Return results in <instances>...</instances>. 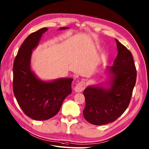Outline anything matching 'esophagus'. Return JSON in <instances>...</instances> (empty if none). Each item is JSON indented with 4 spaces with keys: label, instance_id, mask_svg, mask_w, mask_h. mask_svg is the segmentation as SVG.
<instances>
[{
    "label": "esophagus",
    "instance_id": "esophagus-1",
    "mask_svg": "<svg viewBox=\"0 0 149 149\" xmlns=\"http://www.w3.org/2000/svg\"><path fill=\"white\" fill-rule=\"evenodd\" d=\"M85 83L84 81H80L77 83V85L74 87V91L76 92H81L85 89Z\"/></svg>",
    "mask_w": 149,
    "mask_h": 149
}]
</instances>
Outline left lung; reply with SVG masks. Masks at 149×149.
I'll return each mask as SVG.
<instances>
[{
  "mask_svg": "<svg viewBox=\"0 0 149 149\" xmlns=\"http://www.w3.org/2000/svg\"><path fill=\"white\" fill-rule=\"evenodd\" d=\"M115 40L118 56L113 66L106 68L108 81L90 85L83 91L86 103L83 116L94 125H106L121 116L128 106L135 85L136 71L132 54Z\"/></svg>",
  "mask_w": 149,
  "mask_h": 149,
  "instance_id": "obj_1",
  "label": "left lung"
}]
</instances>
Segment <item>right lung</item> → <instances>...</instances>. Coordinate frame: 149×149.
Masks as SVG:
<instances>
[{
	"label": "right lung",
	"mask_w": 149,
	"mask_h": 149,
	"mask_svg": "<svg viewBox=\"0 0 149 149\" xmlns=\"http://www.w3.org/2000/svg\"><path fill=\"white\" fill-rule=\"evenodd\" d=\"M68 28L62 27L59 30ZM47 30V28H41L25 39L13 65V91L17 102L25 114L38 121L47 120L56 115L64 100L72 92V78L43 81L31 70L32 51Z\"/></svg>",
	"instance_id": "add662e5"
}]
</instances>
